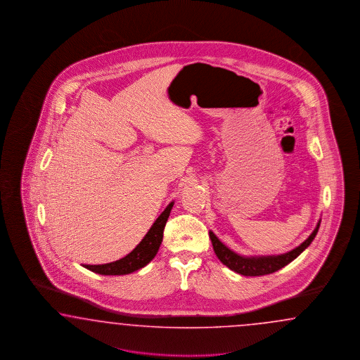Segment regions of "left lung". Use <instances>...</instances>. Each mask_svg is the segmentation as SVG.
Listing matches in <instances>:
<instances>
[{"instance_id": "8db88e82", "label": "left lung", "mask_w": 360, "mask_h": 360, "mask_svg": "<svg viewBox=\"0 0 360 360\" xmlns=\"http://www.w3.org/2000/svg\"><path fill=\"white\" fill-rule=\"evenodd\" d=\"M319 226H321V219L318 220L316 229L310 233V236L298 247H295V250L281 253V255H269V256H243L229 250L226 244H223L217 238V235L212 231H210L208 233L219 260L226 266H229L231 271L243 276H264V274L277 272L278 269H281L285 265L297 259L311 244V241L316 238Z\"/></svg>"}]
</instances>
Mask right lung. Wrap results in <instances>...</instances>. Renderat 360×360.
I'll list each match as a JSON object with an SVG mask.
<instances>
[{"label": "right lung", "instance_id": "right-lung-1", "mask_svg": "<svg viewBox=\"0 0 360 360\" xmlns=\"http://www.w3.org/2000/svg\"><path fill=\"white\" fill-rule=\"evenodd\" d=\"M174 206V202H170L169 206L165 208L164 212L155 219L148 233L143 236L140 244L133 251L117 262L101 264V265H83L91 272L104 274V276H120L136 272L146 266L155 257L157 252L164 238L165 224L170 215V211Z\"/></svg>", "mask_w": 360, "mask_h": 360}]
</instances>
